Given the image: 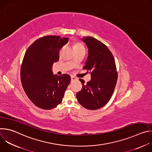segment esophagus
Returning <instances> with one entry per match:
<instances>
[{"label": "esophagus", "instance_id": "1", "mask_svg": "<svg viewBox=\"0 0 152 152\" xmlns=\"http://www.w3.org/2000/svg\"><path fill=\"white\" fill-rule=\"evenodd\" d=\"M76 78L75 77V76H71V80H72V81H73V80H76Z\"/></svg>", "mask_w": 152, "mask_h": 152}]
</instances>
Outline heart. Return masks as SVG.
<instances>
[{"mask_svg": "<svg viewBox=\"0 0 152 152\" xmlns=\"http://www.w3.org/2000/svg\"><path fill=\"white\" fill-rule=\"evenodd\" d=\"M84 49V47L80 42H76L75 43V45H74V49L75 50H79V49Z\"/></svg>", "mask_w": 152, "mask_h": 152, "instance_id": "b5f03b06", "label": "heart"}]
</instances>
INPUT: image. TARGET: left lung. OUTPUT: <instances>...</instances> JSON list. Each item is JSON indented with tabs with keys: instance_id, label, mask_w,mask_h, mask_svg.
<instances>
[{
	"instance_id": "1",
	"label": "left lung",
	"mask_w": 152,
	"mask_h": 152,
	"mask_svg": "<svg viewBox=\"0 0 152 152\" xmlns=\"http://www.w3.org/2000/svg\"><path fill=\"white\" fill-rule=\"evenodd\" d=\"M82 39L88 48L83 69L91 72V79L86 84L79 79L82 88L76 97L86 109L96 110L104 106L113 94L118 77L117 67L111 52L103 42L91 37Z\"/></svg>"
}]
</instances>
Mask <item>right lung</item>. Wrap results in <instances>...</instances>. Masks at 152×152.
<instances>
[{
    "label": "right lung",
    "mask_w": 152,
    "mask_h": 152,
    "mask_svg": "<svg viewBox=\"0 0 152 152\" xmlns=\"http://www.w3.org/2000/svg\"><path fill=\"white\" fill-rule=\"evenodd\" d=\"M69 38L49 35L37 39L28 48L20 69L23 88L30 100L42 110H51L61 103L71 77L53 75L52 66Z\"/></svg>",
    "instance_id": "obj_1"
}]
</instances>
